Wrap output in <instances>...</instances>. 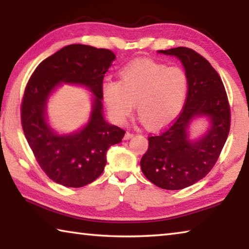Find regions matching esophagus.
Returning a JSON list of instances; mask_svg holds the SVG:
<instances>
[{
	"mask_svg": "<svg viewBox=\"0 0 249 249\" xmlns=\"http://www.w3.org/2000/svg\"><path fill=\"white\" fill-rule=\"evenodd\" d=\"M134 136V134L133 133H130V132H127L125 134V136H124V140H129V138H132Z\"/></svg>",
	"mask_w": 249,
	"mask_h": 249,
	"instance_id": "obj_1",
	"label": "esophagus"
}]
</instances>
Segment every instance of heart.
Returning <instances> with one entry per match:
<instances>
[{
    "label": "heart",
    "mask_w": 249,
    "mask_h": 249,
    "mask_svg": "<svg viewBox=\"0 0 249 249\" xmlns=\"http://www.w3.org/2000/svg\"><path fill=\"white\" fill-rule=\"evenodd\" d=\"M119 82L107 80L102 96L109 114L123 123L136 108L147 127H162L174 121L183 107L188 78L179 67L153 60H138L120 71Z\"/></svg>",
    "instance_id": "b5f03b06"
}]
</instances>
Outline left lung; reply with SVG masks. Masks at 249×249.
Segmentation results:
<instances>
[{
    "label": "left lung",
    "mask_w": 249,
    "mask_h": 249,
    "mask_svg": "<svg viewBox=\"0 0 249 249\" xmlns=\"http://www.w3.org/2000/svg\"><path fill=\"white\" fill-rule=\"evenodd\" d=\"M158 53L180 59L188 78V93L176 120L148 137L141 168L157 187L181 190L203 179L216 163L230 133L231 107L221 77L200 53L187 47ZM197 115H208L213 127L202 140L190 142L186 127Z\"/></svg>",
    "instance_id": "1"
}]
</instances>
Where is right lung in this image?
Instances as JSON below:
<instances>
[{
  "instance_id": "obj_1",
  "label": "right lung",
  "mask_w": 249,
  "mask_h": 249,
  "mask_svg": "<svg viewBox=\"0 0 249 249\" xmlns=\"http://www.w3.org/2000/svg\"><path fill=\"white\" fill-rule=\"evenodd\" d=\"M115 54L87 45H69L37 66L25 87L20 120L25 137L43 171L54 182L80 188L93 182L107 163V151L122 142L125 130L102 115L104 75ZM60 82L87 85L96 95L89 123L75 134L59 137L44 119L49 94Z\"/></svg>"
}]
</instances>
